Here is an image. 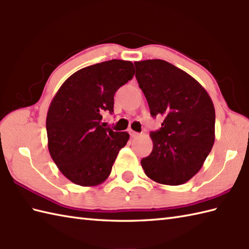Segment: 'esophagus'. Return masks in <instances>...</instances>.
<instances>
[{"label": "esophagus", "instance_id": "esophagus-1", "mask_svg": "<svg viewBox=\"0 0 249 249\" xmlns=\"http://www.w3.org/2000/svg\"><path fill=\"white\" fill-rule=\"evenodd\" d=\"M129 135H130V137L131 138H137V137H138L140 134L139 133H137V131H134V130H129Z\"/></svg>", "mask_w": 249, "mask_h": 249}]
</instances>
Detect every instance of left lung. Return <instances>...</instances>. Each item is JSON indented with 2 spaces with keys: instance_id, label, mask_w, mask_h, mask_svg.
<instances>
[{
  "instance_id": "obj_1",
  "label": "left lung",
  "mask_w": 249,
  "mask_h": 249,
  "mask_svg": "<svg viewBox=\"0 0 249 249\" xmlns=\"http://www.w3.org/2000/svg\"><path fill=\"white\" fill-rule=\"evenodd\" d=\"M136 78L160 129L150 134L151 154L141 160L145 174L165 185L189 181L203 166L215 141V109L204 88L162 60L135 62Z\"/></svg>"
}]
</instances>
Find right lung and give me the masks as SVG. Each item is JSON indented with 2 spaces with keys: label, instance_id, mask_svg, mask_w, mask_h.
<instances>
[{
  "label": "right lung",
  "instance_id": "add662e5",
  "mask_svg": "<svg viewBox=\"0 0 249 249\" xmlns=\"http://www.w3.org/2000/svg\"><path fill=\"white\" fill-rule=\"evenodd\" d=\"M129 61L98 63L67 78L47 113L50 156L64 176L80 186H96L110 176L126 131L105 128L103 113L113 112L114 94L134 77Z\"/></svg>",
  "mask_w": 249,
  "mask_h": 249
}]
</instances>
